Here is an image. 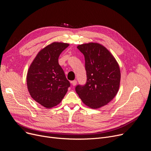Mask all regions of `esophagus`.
Here are the masks:
<instances>
[{
  "instance_id": "obj_1",
  "label": "esophagus",
  "mask_w": 151,
  "mask_h": 151,
  "mask_svg": "<svg viewBox=\"0 0 151 151\" xmlns=\"http://www.w3.org/2000/svg\"><path fill=\"white\" fill-rule=\"evenodd\" d=\"M71 85H72L73 86H76V84H77V81H76V80H74V81H71Z\"/></svg>"
}]
</instances>
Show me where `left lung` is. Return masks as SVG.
Returning a JSON list of instances; mask_svg holds the SVG:
<instances>
[{
	"instance_id": "8db88e82",
	"label": "left lung",
	"mask_w": 151,
	"mask_h": 151,
	"mask_svg": "<svg viewBox=\"0 0 151 151\" xmlns=\"http://www.w3.org/2000/svg\"><path fill=\"white\" fill-rule=\"evenodd\" d=\"M84 55L87 81L75 90L83 103L89 108L98 109L107 105L118 93L121 80L119 64L103 45L88 43L79 45Z\"/></svg>"
}]
</instances>
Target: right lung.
I'll return each mask as SVG.
<instances>
[{"mask_svg": "<svg viewBox=\"0 0 151 151\" xmlns=\"http://www.w3.org/2000/svg\"><path fill=\"white\" fill-rule=\"evenodd\" d=\"M68 46L57 42L48 45L38 53L28 70V90L36 102L46 108L60 103L70 86L58 63L60 55Z\"/></svg>", "mask_w": 151, "mask_h": 151, "instance_id": "right-lung-1", "label": "right lung"}]
</instances>
